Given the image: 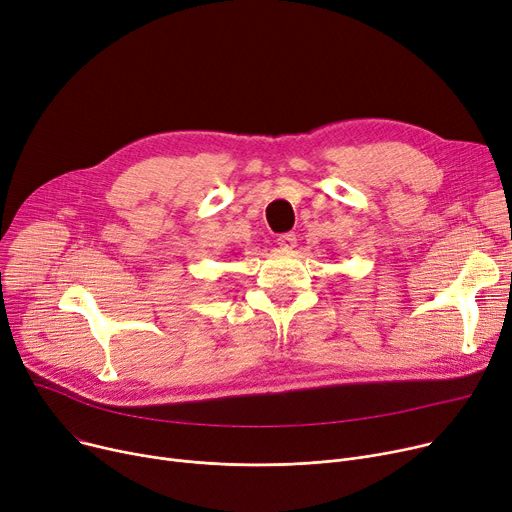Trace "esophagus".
<instances>
[{
	"mask_svg": "<svg viewBox=\"0 0 512 512\" xmlns=\"http://www.w3.org/2000/svg\"><path fill=\"white\" fill-rule=\"evenodd\" d=\"M279 246H281V250H285V252H291L295 246H297V239H295V233H283L279 239Z\"/></svg>",
	"mask_w": 512,
	"mask_h": 512,
	"instance_id": "obj_1",
	"label": "esophagus"
}]
</instances>
